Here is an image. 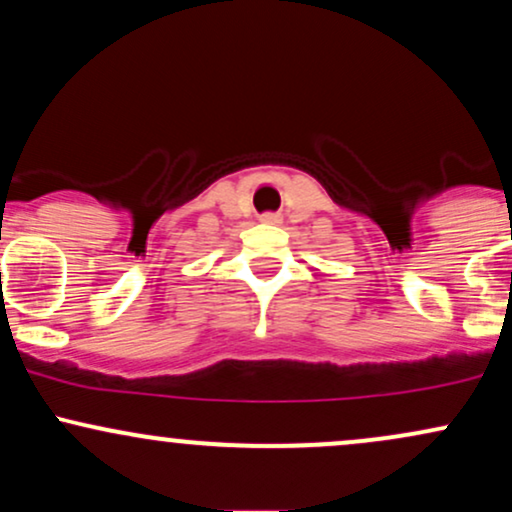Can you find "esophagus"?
Returning a JSON list of instances; mask_svg holds the SVG:
<instances>
[{
	"mask_svg": "<svg viewBox=\"0 0 512 512\" xmlns=\"http://www.w3.org/2000/svg\"><path fill=\"white\" fill-rule=\"evenodd\" d=\"M262 221H267V223H279V216H276V214H267V216H262Z\"/></svg>",
	"mask_w": 512,
	"mask_h": 512,
	"instance_id": "1",
	"label": "esophagus"
}]
</instances>
